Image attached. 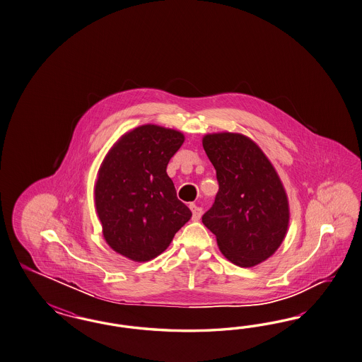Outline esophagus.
I'll return each mask as SVG.
<instances>
[{"label": "esophagus", "mask_w": 362, "mask_h": 362, "mask_svg": "<svg viewBox=\"0 0 362 362\" xmlns=\"http://www.w3.org/2000/svg\"><path fill=\"white\" fill-rule=\"evenodd\" d=\"M189 209L192 211V220L200 219L203 209H200V207H197V204H189Z\"/></svg>", "instance_id": "esophagus-1"}]
</instances>
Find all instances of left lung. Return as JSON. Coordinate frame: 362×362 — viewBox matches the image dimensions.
Returning <instances> with one entry per match:
<instances>
[{"mask_svg": "<svg viewBox=\"0 0 362 362\" xmlns=\"http://www.w3.org/2000/svg\"><path fill=\"white\" fill-rule=\"evenodd\" d=\"M203 147L219 183L203 224L232 263L243 268L262 263L288 230L289 207L280 177L259 146L241 134H209Z\"/></svg>", "mask_w": 362, "mask_h": 362, "instance_id": "8db88e82", "label": "left lung"}]
</instances>
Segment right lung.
<instances>
[{"label":"right lung","mask_w":362,"mask_h":362,"mask_svg":"<svg viewBox=\"0 0 362 362\" xmlns=\"http://www.w3.org/2000/svg\"><path fill=\"white\" fill-rule=\"evenodd\" d=\"M182 132L144 124L123 135L99 168L95 204L110 247L134 262L165 251L189 218L165 168Z\"/></svg>","instance_id":"obj_1"}]
</instances>
